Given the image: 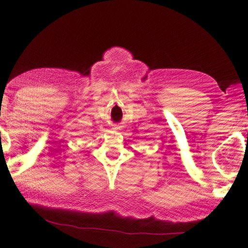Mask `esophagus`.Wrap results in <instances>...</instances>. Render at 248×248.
Masks as SVG:
<instances>
[{
  "mask_svg": "<svg viewBox=\"0 0 248 248\" xmlns=\"http://www.w3.org/2000/svg\"><path fill=\"white\" fill-rule=\"evenodd\" d=\"M115 129H116V130H118V129H120V128H118V127H116Z\"/></svg>",
  "mask_w": 248,
  "mask_h": 248,
  "instance_id": "34e87169",
  "label": "esophagus"
}]
</instances>
